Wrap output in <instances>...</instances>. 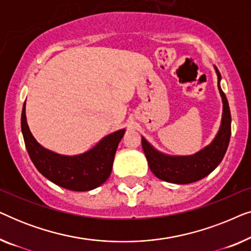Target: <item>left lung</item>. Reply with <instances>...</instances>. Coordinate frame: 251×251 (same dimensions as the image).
<instances>
[{"mask_svg":"<svg viewBox=\"0 0 251 251\" xmlns=\"http://www.w3.org/2000/svg\"><path fill=\"white\" fill-rule=\"evenodd\" d=\"M217 74V85L223 102L222 121L218 132L210 144L191 155H170L156 150L142 137V145L150 169L161 180L174 184H190L198 181L212 173L224 157L231 137V112L227 98L221 88V73Z\"/></svg>","mask_w":251,"mask_h":251,"instance_id":"8db88e82","label":"left lung"}]
</instances>
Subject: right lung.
<instances>
[{"mask_svg":"<svg viewBox=\"0 0 251 251\" xmlns=\"http://www.w3.org/2000/svg\"><path fill=\"white\" fill-rule=\"evenodd\" d=\"M22 132L27 152L36 169L47 179L71 191H90L104 184L112 173L113 161L126 129L101 138L87 152L64 155L43 147L27 125L26 101L22 112Z\"/></svg>","mask_w":251,"mask_h":251,"instance_id":"1","label":"right lung"}]
</instances>
